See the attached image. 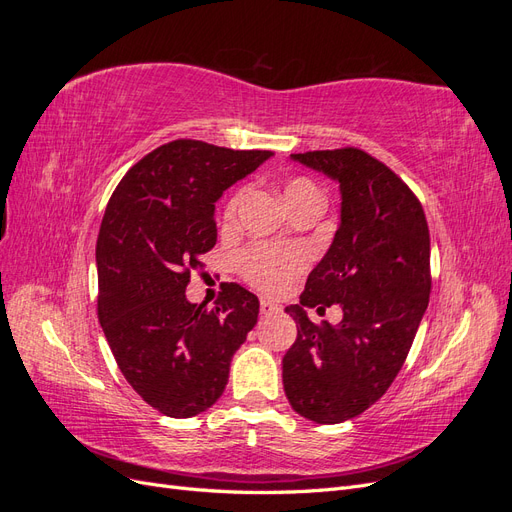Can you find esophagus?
I'll return each instance as SVG.
<instances>
[{
	"mask_svg": "<svg viewBox=\"0 0 512 512\" xmlns=\"http://www.w3.org/2000/svg\"><path fill=\"white\" fill-rule=\"evenodd\" d=\"M277 312H280V305H275L273 301H267V299L260 301V314L262 316H273Z\"/></svg>",
	"mask_w": 512,
	"mask_h": 512,
	"instance_id": "34e87169",
	"label": "esophagus"
}]
</instances>
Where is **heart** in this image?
<instances>
[{"mask_svg":"<svg viewBox=\"0 0 512 512\" xmlns=\"http://www.w3.org/2000/svg\"><path fill=\"white\" fill-rule=\"evenodd\" d=\"M284 196L288 207L294 211L305 203L322 200L318 185L307 177H292L284 185ZM243 194L237 192L228 198L222 211V224L232 226L237 220V211L241 205ZM307 265V254L301 247H273L267 243H254L237 256V267L241 275L252 286L277 292L282 290L294 275H299Z\"/></svg>","mask_w":512,"mask_h":512,"instance_id":"obj_1","label":"heart"}]
</instances>
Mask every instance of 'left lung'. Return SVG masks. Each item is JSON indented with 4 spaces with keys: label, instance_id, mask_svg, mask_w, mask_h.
<instances>
[{
    "label": "left lung",
    "instance_id": "left-lung-1",
    "mask_svg": "<svg viewBox=\"0 0 512 512\" xmlns=\"http://www.w3.org/2000/svg\"><path fill=\"white\" fill-rule=\"evenodd\" d=\"M292 160L339 181L342 222L301 303L286 307L297 339L282 361L284 391L294 412L335 425L374 406L406 361L431 292L429 228L421 200L363 149ZM333 302L345 312L337 325H316L302 309Z\"/></svg>",
    "mask_w": 512,
    "mask_h": 512
}]
</instances>
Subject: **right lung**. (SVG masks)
<instances>
[{
	"label": "right lung",
	"instance_id": "right-lung-1",
	"mask_svg": "<svg viewBox=\"0 0 512 512\" xmlns=\"http://www.w3.org/2000/svg\"><path fill=\"white\" fill-rule=\"evenodd\" d=\"M271 156L179 138L138 160L108 200L98 318L123 378L166 416L190 418L220 399L258 320V297L239 284H224L211 309L185 288L218 241L215 200Z\"/></svg>",
	"mask_w": 512,
	"mask_h": 512
}]
</instances>
